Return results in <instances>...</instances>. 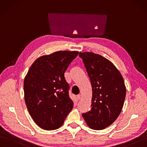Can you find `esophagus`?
<instances>
[{
    "label": "esophagus",
    "mask_w": 147,
    "mask_h": 147,
    "mask_svg": "<svg viewBox=\"0 0 147 147\" xmlns=\"http://www.w3.org/2000/svg\"><path fill=\"white\" fill-rule=\"evenodd\" d=\"M80 97H81V95H80V94H78V95L77 96V99H78V100H79V99H80Z\"/></svg>",
    "instance_id": "esophagus-1"
}]
</instances>
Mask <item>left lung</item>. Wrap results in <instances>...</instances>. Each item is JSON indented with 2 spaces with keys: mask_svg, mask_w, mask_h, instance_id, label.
Returning <instances> with one entry per match:
<instances>
[{
  "mask_svg": "<svg viewBox=\"0 0 147 147\" xmlns=\"http://www.w3.org/2000/svg\"><path fill=\"white\" fill-rule=\"evenodd\" d=\"M92 86L91 109L82 114L89 128L104 129L115 122L122 110L126 86L122 76L111 61L98 54L80 52Z\"/></svg>",
  "mask_w": 147,
  "mask_h": 147,
  "instance_id": "8db88e82",
  "label": "left lung"
}]
</instances>
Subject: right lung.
Returning a JSON list of instances; mask_svg holds the SVG:
<instances>
[{
	"label": "right lung",
	"mask_w": 147,
	"mask_h": 147,
	"mask_svg": "<svg viewBox=\"0 0 147 147\" xmlns=\"http://www.w3.org/2000/svg\"><path fill=\"white\" fill-rule=\"evenodd\" d=\"M77 51H60L37 58L24 79V98L34 122L45 130L61 127L73 108L64 77Z\"/></svg>",
	"instance_id": "obj_1"
}]
</instances>
